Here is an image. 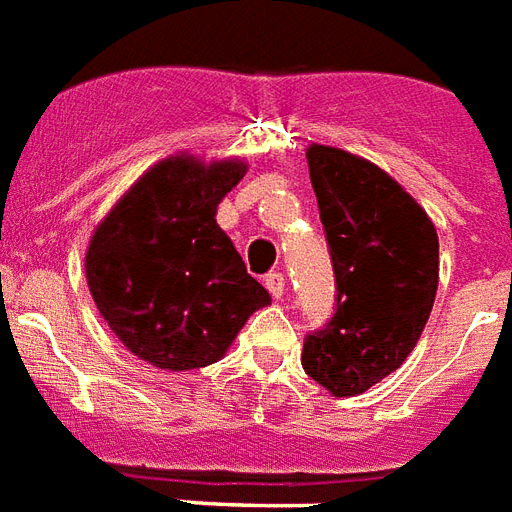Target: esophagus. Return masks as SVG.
Listing matches in <instances>:
<instances>
[{
	"instance_id": "esophagus-1",
	"label": "esophagus",
	"mask_w": 512,
	"mask_h": 512,
	"mask_svg": "<svg viewBox=\"0 0 512 512\" xmlns=\"http://www.w3.org/2000/svg\"><path fill=\"white\" fill-rule=\"evenodd\" d=\"M264 288L275 298H280L282 290H285V277H282V272H269V275H264Z\"/></svg>"
}]
</instances>
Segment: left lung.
<instances>
[{
  "label": "left lung",
  "instance_id": "obj_1",
  "mask_svg": "<svg viewBox=\"0 0 512 512\" xmlns=\"http://www.w3.org/2000/svg\"><path fill=\"white\" fill-rule=\"evenodd\" d=\"M335 275V314L304 338L306 375L354 396L415 349L439 285V237L378 166L335 147L306 153Z\"/></svg>",
  "mask_w": 512,
  "mask_h": 512
}]
</instances>
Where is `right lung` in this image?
Wrapping results in <instances>:
<instances>
[{
  "label": "right lung",
  "mask_w": 512,
  "mask_h": 512,
  "mask_svg": "<svg viewBox=\"0 0 512 512\" xmlns=\"http://www.w3.org/2000/svg\"><path fill=\"white\" fill-rule=\"evenodd\" d=\"M245 166L169 158L118 200L87 253V282L108 327L163 370H198L222 357L269 293L245 272L216 224L219 200Z\"/></svg>",
  "instance_id": "right-lung-1"
}]
</instances>
